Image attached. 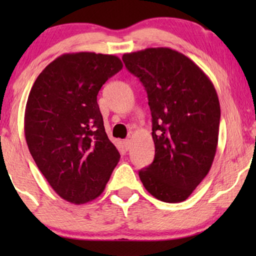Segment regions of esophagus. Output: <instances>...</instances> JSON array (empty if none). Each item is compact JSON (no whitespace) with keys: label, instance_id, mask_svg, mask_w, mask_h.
<instances>
[{"label":"esophagus","instance_id":"esophagus-1","mask_svg":"<svg viewBox=\"0 0 256 256\" xmlns=\"http://www.w3.org/2000/svg\"><path fill=\"white\" fill-rule=\"evenodd\" d=\"M124 149H126V150H129V149H130V146H132V142H130V140H129V138L124 140Z\"/></svg>","mask_w":256,"mask_h":256}]
</instances>
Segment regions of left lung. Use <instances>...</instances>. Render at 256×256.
Listing matches in <instances>:
<instances>
[{
	"label": "left lung",
	"mask_w": 256,
	"mask_h": 256,
	"mask_svg": "<svg viewBox=\"0 0 256 256\" xmlns=\"http://www.w3.org/2000/svg\"><path fill=\"white\" fill-rule=\"evenodd\" d=\"M148 94L155 158L138 176L166 202L190 197L211 169L218 146L220 104L214 86L190 58L169 48L122 56Z\"/></svg>",
	"instance_id": "left-lung-1"
}]
</instances>
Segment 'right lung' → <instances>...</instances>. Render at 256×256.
I'll return each instance as SVG.
<instances>
[{
	"label": "right lung",
	"instance_id": "obj_1",
	"mask_svg": "<svg viewBox=\"0 0 256 256\" xmlns=\"http://www.w3.org/2000/svg\"><path fill=\"white\" fill-rule=\"evenodd\" d=\"M122 68L113 54H65L31 87L24 114L28 148L56 194L72 204L99 197L120 160L96 96Z\"/></svg>",
	"mask_w": 256,
	"mask_h": 256
}]
</instances>
